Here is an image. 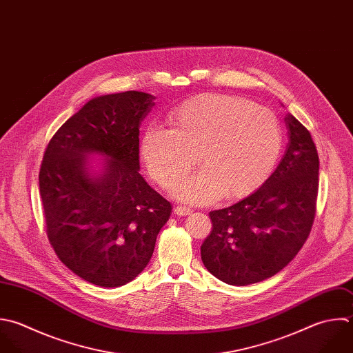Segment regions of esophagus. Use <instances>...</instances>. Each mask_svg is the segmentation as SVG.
Instances as JSON below:
<instances>
[{"label": "esophagus", "mask_w": 353, "mask_h": 353, "mask_svg": "<svg viewBox=\"0 0 353 353\" xmlns=\"http://www.w3.org/2000/svg\"><path fill=\"white\" fill-rule=\"evenodd\" d=\"M191 209L190 208H185V206H176L174 208V213L177 214V216H188V214H191Z\"/></svg>", "instance_id": "esophagus-1"}]
</instances>
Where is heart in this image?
<instances>
[{"mask_svg":"<svg viewBox=\"0 0 353 353\" xmlns=\"http://www.w3.org/2000/svg\"><path fill=\"white\" fill-rule=\"evenodd\" d=\"M169 130L148 128L140 154L151 179L172 190L196 163L202 168L174 194L188 203L217 196L239 199L260 188L274 172L283 132L274 111L225 94H202L173 110Z\"/></svg>","mask_w":353,"mask_h":353,"instance_id":"heart-1","label":"heart"}]
</instances>
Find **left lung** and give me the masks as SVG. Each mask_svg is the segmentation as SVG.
<instances>
[{
    "instance_id": "left-lung-1",
    "label": "left lung",
    "mask_w": 353,
    "mask_h": 353,
    "mask_svg": "<svg viewBox=\"0 0 353 353\" xmlns=\"http://www.w3.org/2000/svg\"><path fill=\"white\" fill-rule=\"evenodd\" d=\"M289 143L267 181L241 202L209 213L201 246L206 270L224 283L248 286L282 271L310 236L319 187V157L308 129L285 117Z\"/></svg>"
}]
</instances>
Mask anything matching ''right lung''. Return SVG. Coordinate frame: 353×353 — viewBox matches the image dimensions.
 Instances as JSON below:
<instances>
[{"label": "right lung", "instance_id": "obj_1", "mask_svg": "<svg viewBox=\"0 0 353 353\" xmlns=\"http://www.w3.org/2000/svg\"><path fill=\"white\" fill-rule=\"evenodd\" d=\"M155 96L129 90L89 100L50 139L39 169L48 239L83 281L119 288L148 264L172 205L139 173V128ZM92 153L106 165L92 174Z\"/></svg>", "mask_w": 353, "mask_h": 353}]
</instances>
